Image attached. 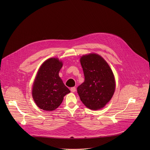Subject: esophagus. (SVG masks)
Masks as SVG:
<instances>
[{"label":"esophagus","mask_w":150,"mask_h":150,"mask_svg":"<svg viewBox=\"0 0 150 150\" xmlns=\"http://www.w3.org/2000/svg\"><path fill=\"white\" fill-rule=\"evenodd\" d=\"M70 91H71V92H74L76 91V87H71V88H70Z\"/></svg>","instance_id":"esophagus-1"}]
</instances>
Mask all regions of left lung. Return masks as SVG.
I'll use <instances>...</instances> for the list:
<instances>
[{
  "instance_id": "obj_1",
  "label": "left lung",
  "mask_w": 150,
  "mask_h": 150,
  "mask_svg": "<svg viewBox=\"0 0 150 150\" xmlns=\"http://www.w3.org/2000/svg\"><path fill=\"white\" fill-rule=\"evenodd\" d=\"M85 80L77 87V93L86 107L98 110L111 99L115 88L113 73L100 55L90 54L80 59Z\"/></svg>"
}]
</instances>
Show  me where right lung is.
Listing matches in <instances>:
<instances>
[{"instance_id": "add662e5", "label": "right lung", "mask_w": 150, "mask_h": 150, "mask_svg": "<svg viewBox=\"0 0 150 150\" xmlns=\"http://www.w3.org/2000/svg\"><path fill=\"white\" fill-rule=\"evenodd\" d=\"M62 62L50 58L40 67L32 88V96L37 106L46 111H52L62 103L64 96L70 92L59 76Z\"/></svg>"}]
</instances>
